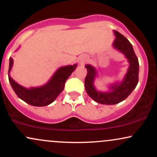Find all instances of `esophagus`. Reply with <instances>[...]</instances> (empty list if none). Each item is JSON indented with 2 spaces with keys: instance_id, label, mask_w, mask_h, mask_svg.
<instances>
[{
  "instance_id": "obj_1",
  "label": "esophagus",
  "mask_w": 157,
  "mask_h": 157,
  "mask_svg": "<svg viewBox=\"0 0 157 157\" xmlns=\"http://www.w3.org/2000/svg\"><path fill=\"white\" fill-rule=\"evenodd\" d=\"M88 60V58H87V57H83V58H82V59H81V60H80V64H82V63H84L85 62H86V60Z\"/></svg>"
}]
</instances>
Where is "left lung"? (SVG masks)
Returning <instances> with one entry per match:
<instances>
[{"instance_id": "8db88e82", "label": "left lung", "mask_w": 157, "mask_h": 157, "mask_svg": "<svg viewBox=\"0 0 157 157\" xmlns=\"http://www.w3.org/2000/svg\"><path fill=\"white\" fill-rule=\"evenodd\" d=\"M116 38L113 42V47L123 54L128 61L127 73L121 82H117L109 86V91H100L94 86L95 78L98 74L95 67L87 64V75L85 78V89L88 95L95 102L103 105H114L125 100L136 88L139 81V61L134 48L129 40L122 34L113 30Z\"/></svg>"}]
</instances>
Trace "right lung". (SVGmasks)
Instances as JSON below:
<instances>
[{
	"label": "right lung",
	"instance_id": "add662e5",
	"mask_svg": "<svg viewBox=\"0 0 157 157\" xmlns=\"http://www.w3.org/2000/svg\"><path fill=\"white\" fill-rule=\"evenodd\" d=\"M13 66V59L10 58L9 67V80L17 96L26 103L33 106H46L51 104L56 100L59 94L64 89L66 80L71 73L76 69L77 65L62 66L59 68L52 75L50 80L44 86L38 87H31L29 89L23 87L16 82L10 76V71Z\"/></svg>",
	"mask_w": 157,
	"mask_h": 157
}]
</instances>
